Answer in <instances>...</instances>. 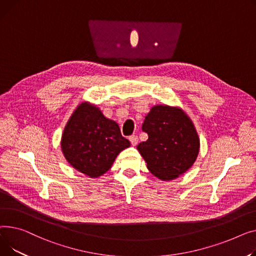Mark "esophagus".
<instances>
[{
	"instance_id": "34e87169",
	"label": "esophagus",
	"mask_w": 256,
	"mask_h": 256,
	"mask_svg": "<svg viewBox=\"0 0 256 256\" xmlns=\"http://www.w3.org/2000/svg\"><path fill=\"white\" fill-rule=\"evenodd\" d=\"M129 140L131 142L132 146H136L138 144V135H131V136L129 138Z\"/></svg>"
}]
</instances>
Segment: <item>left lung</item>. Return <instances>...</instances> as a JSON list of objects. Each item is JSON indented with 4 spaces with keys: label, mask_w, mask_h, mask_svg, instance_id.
Returning <instances> with one entry per match:
<instances>
[{
    "label": "left lung",
    "mask_w": 256,
    "mask_h": 256,
    "mask_svg": "<svg viewBox=\"0 0 256 256\" xmlns=\"http://www.w3.org/2000/svg\"><path fill=\"white\" fill-rule=\"evenodd\" d=\"M148 138L138 146L146 168L162 181L186 172L200 152V138L191 118L180 108L155 105L142 126Z\"/></svg>",
    "instance_id": "obj_1"
}]
</instances>
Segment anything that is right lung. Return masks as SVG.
Listing matches in <instances>:
<instances>
[{
    "label": "right lung",
    "mask_w": 256,
    "mask_h": 256,
    "mask_svg": "<svg viewBox=\"0 0 256 256\" xmlns=\"http://www.w3.org/2000/svg\"><path fill=\"white\" fill-rule=\"evenodd\" d=\"M130 142L123 138L118 125L105 118L88 102L75 108L62 134V152L71 166L90 178L106 172Z\"/></svg>",
    "instance_id": "right-lung-1"
}]
</instances>
